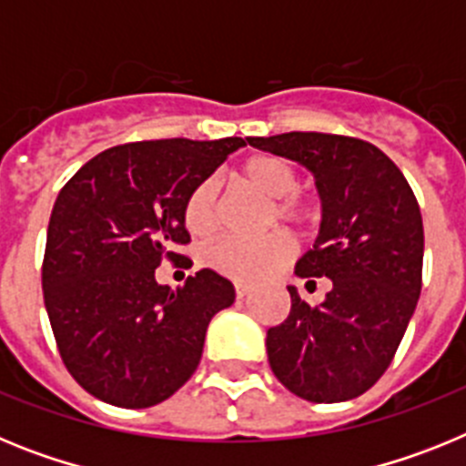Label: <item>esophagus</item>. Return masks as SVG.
I'll return each instance as SVG.
<instances>
[{
    "label": "esophagus",
    "instance_id": "obj_1",
    "mask_svg": "<svg viewBox=\"0 0 466 466\" xmlns=\"http://www.w3.org/2000/svg\"><path fill=\"white\" fill-rule=\"evenodd\" d=\"M249 289H252L249 284H236V296L238 299H245V296L249 294Z\"/></svg>",
    "mask_w": 466,
    "mask_h": 466
}]
</instances>
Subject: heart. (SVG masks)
<instances>
[{"label": "heart", "instance_id": "b5f03b06", "mask_svg": "<svg viewBox=\"0 0 466 466\" xmlns=\"http://www.w3.org/2000/svg\"><path fill=\"white\" fill-rule=\"evenodd\" d=\"M240 177L247 188L270 200V208L266 212L268 226L278 224V219L300 226V228L315 224V205L296 193L299 175L287 160L278 156H254L242 166ZM184 226L196 238H209L217 230L219 226V182L217 179H205L188 193L184 203ZM294 252L296 245L289 233L273 230L261 240L224 238L214 242L205 252V263L230 279L257 282L282 268L284 263L294 257Z\"/></svg>", "mask_w": 466, "mask_h": 466}]
</instances>
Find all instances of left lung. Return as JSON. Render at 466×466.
<instances>
[{"label":"left lung","instance_id":"left-lung-1","mask_svg":"<svg viewBox=\"0 0 466 466\" xmlns=\"http://www.w3.org/2000/svg\"><path fill=\"white\" fill-rule=\"evenodd\" d=\"M315 177L322 221L299 278H329L317 308L296 287L289 317L266 333L275 378L315 403L364 394L392 361L418 306L425 233L406 177L378 147L327 133L247 137Z\"/></svg>","mask_w":466,"mask_h":466}]
</instances>
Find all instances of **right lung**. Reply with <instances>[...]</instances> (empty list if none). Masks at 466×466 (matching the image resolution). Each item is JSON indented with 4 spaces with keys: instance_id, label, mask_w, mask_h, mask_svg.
<instances>
[{
    "instance_id": "1",
    "label": "right lung",
    "mask_w": 466,
    "mask_h": 466,
    "mask_svg": "<svg viewBox=\"0 0 466 466\" xmlns=\"http://www.w3.org/2000/svg\"><path fill=\"white\" fill-rule=\"evenodd\" d=\"M247 139H156L111 147L57 193L41 287L67 371L100 401L149 409L196 373L214 315L236 289L203 268L158 284L187 245L184 203Z\"/></svg>"
}]
</instances>
